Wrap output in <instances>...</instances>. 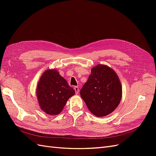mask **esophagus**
<instances>
[{"mask_svg":"<svg viewBox=\"0 0 156 156\" xmlns=\"http://www.w3.org/2000/svg\"><path fill=\"white\" fill-rule=\"evenodd\" d=\"M74 90L75 92V94H79V89L78 87H74Z\"/></svg>","mask_w":156,"mask_h":156,"instance_id":"1","label":"esophagus"}]
</instances>
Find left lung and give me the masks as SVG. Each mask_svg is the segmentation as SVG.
<instances>
[{
    "instance_id": "obj_1",
    "label": "left lung",
    "mask_w": 156,
    "mask_h": 156,
    "mask_svg": "<svg viewBox=\"0 0 156 156\" xmlns=\"http://www.w3.org/2000/svg\"><path fill=\"white\" fill-rule=\"evenodd\" d=\"M122 86L115 71L105 65L92 68L80 95L93 115L105 116L115 110L122 98Z\"/></svg>"
}]
</instances>
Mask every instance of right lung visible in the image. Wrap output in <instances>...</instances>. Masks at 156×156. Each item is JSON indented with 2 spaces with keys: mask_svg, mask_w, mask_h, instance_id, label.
Wrapping results in <instances>:
<instances>
[{
  "mask_svg": "<svg viewBox=\"0 0 156 156\" xmlns=\"http://www.w3.org/2000/svg\"><path fill=\"white\" fill-rule=\"evenodd\" d=\"M74 94V90L55 69L46 70L37 84L39 105L42 111L50 115H58Z\"/></svg>",
  "mask_w": 156,
  "mask_h": 156,
  "instance_id": "right-lung-1",
  "label": "right lung"
}]
</instances>
